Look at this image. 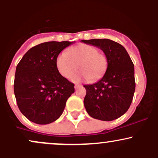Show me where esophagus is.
I'll return each mask as SVG.
<instances>
[{"label": "esophagus", "mask_w": 158, "mask_h": 158, "mask_svg": "<svg viewBox=\"0 0 158 158\" xmlns=\"http://www.w3.org/2000/svg\"><path fill=\"white\" fill-rule=\"evenodd\" d=\"M80 87H81V85H79V84H76L75 86H74V88H75V89L77 90V89H78V88H80Z\"/></svg>", "instance_id": "esophagus-1"}]
</instances>
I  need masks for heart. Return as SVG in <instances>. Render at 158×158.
Here are the masks:
<instances>
[{
  "label": "heart",
  "instance_id": "heart-1",
  "mask_svg": "<svg viewBox=\"0 0 158 158\" xmlns=\"http://www.w3.org/2000/svg\"><path fill=\"white\" fill-rule=\"evenodd\" d=\"M56 65L59 73L65 78L70 77L77 67L79 71L72 77V80L76 82L87 79L95 81L106 73L108 61L106 56L99 52L97 48L81 44L59 54Z\"/></svg>",
  "mask_w": 158,
  "mask_h": 158
}]
</instances>
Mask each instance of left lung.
<instances>
[{
	"label": "left lung",
	"mask_w": 158,
	"mask_h": 158,
	"mask_svg": "<svg viewBox=\"0 0 158 158\" xmlns=\"http://www.w3.org/2000/svg\"><path fill=\"white\" fill-rule=\"evenodd\" d=\"M104 52L108 66L103 77L92 85H85V108L94 119L111 121L123 116L131 106L135 90V68L123 46L112 40H81Z\"/></svg>",
	"instance_id": "8db88e82"
}]
</instances>
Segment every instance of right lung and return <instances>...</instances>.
Segmentation results:
<instances>
[{"mask_svg":"<svg viewBox=\"0 0 158 158\" xmlns=\"http://www.w3.org/2000/svg\"><path fill=\"white\" fill-rule=\"evenodd\" d=\"M74 42L48 41L27 51L16 67L14 94L19 110L29 120L51 123L62 114L74 84L58 71L59 54Z\"/></svg>","mask_w":158,"mask_h":158,"instance_id":"1","label":"right lung"}]
</instances>
